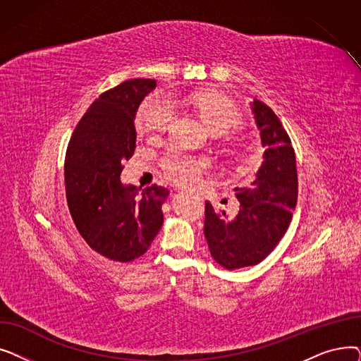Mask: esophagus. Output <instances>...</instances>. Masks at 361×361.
I'll return each mask as SVG.
<instances>
[{
    "instance_id": "esophagus-1",
    "label": "esophagus",
    "mask_w": 361,
    "mask_h": 361,
    "mask_svg": "<svg viewBox=\"0 0 361 361\" xmlns=\"http://www.w3.org/2000/svg\"><path fill=\"white\" fill-rule=\"evenodd\" d=\"M178 192H180V193H183V192H187V188H184V187H180V188H178Z\"/></svg>"
}]
</instances>
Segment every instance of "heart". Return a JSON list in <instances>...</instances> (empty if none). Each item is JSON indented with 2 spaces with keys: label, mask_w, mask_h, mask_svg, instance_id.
<instances>
[{
  "label": "heart",
  "mask_w": 361,
  "mask_h": 361,
  "mask_svg": "<svg viewBox=\"0 0 361 361\" xmlns=\"http://www.w3.org/2000/svg\"><path fill=\"white\" fill-rule=\"evenodd\" d=\"M199 118L206 124L214 135H225L234 128L241 114L238 108L222 94L218 93H195L188 98ZM173 118V105L161 97H149L140 106L137 121L142 128L149 133L164 131ZM209 166L206 159L193 158L188 155L169 152L164 158V168L171 180L181 184L196 183Z\"/></svg>",
  "instance_id": "b5f03b06"
}]
</instances>
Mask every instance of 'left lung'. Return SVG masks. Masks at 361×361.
I'll return each mask as SVG.
<instances>
[{"mask_svg":"<svg viewBox=\"0 0 361 361\" xmlns=\"http://www.w3.org/2000/svg\"><path fill=\"white\" fill-rule=\"evenodd\" d=\"M260 133L263 161L249 187L234 192L240 202L233 219L206 202L204 237L214 260L233 271L267 257L287 233L297 204L298 180L291 140L275 112L259 99L250 102Z\"/></svg>","mask_w":361,"mask_h":361,"instance_id":"left-lung-1","label":"left lung"}]
</instances>
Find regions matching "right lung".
Returning a JSON list of instances; mask_svg holds the SVG:
<instances>
[{"instance_id": "add662e5", "label": "right lung", "mask_w": 361, "mask_h": 361, "mask_svg": "<svg viewBox=\"0 0 361 361\" xmlns=\"http://www.w3.org/2000/svg\"><path fill=\"white\" fill-rule=\"evenodd\" d=\"M155 87V80L135 79L102 93L67 147L64 180L71 218L90 249L111 260L140 257L164 224L168 188H137L120 177L123 162L136 149V112Z\"/></svg>"}]
</instances>
